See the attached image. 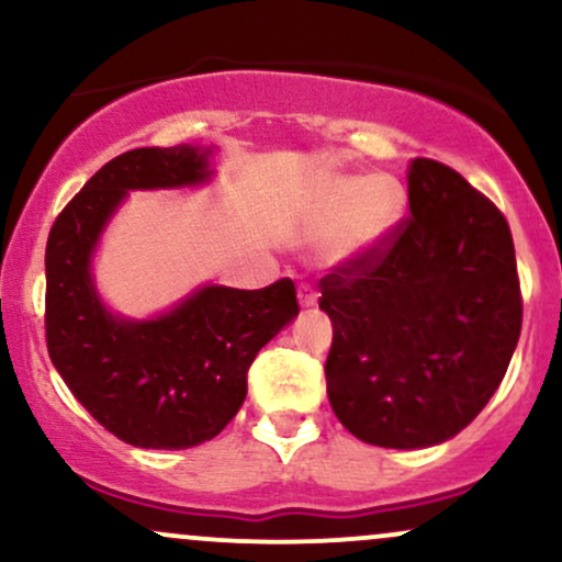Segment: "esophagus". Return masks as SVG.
<instances>
[{
    "instance_id": "1",
    "label": "esophagus",
    "mask_w": 562,
    "mask_h": 562,
    "mask_svg": "<svg viewBox=\"0 0 562 562\" xmlns=\"http://www.w3.org/2000/svg\"><path fill=\"white\" fill-rule=\"evenodd\" d=\"M299 301H301L303 308L317 306V290L308 285V282H303V285L299 288Z\"/></svg>"
}]
</instances>
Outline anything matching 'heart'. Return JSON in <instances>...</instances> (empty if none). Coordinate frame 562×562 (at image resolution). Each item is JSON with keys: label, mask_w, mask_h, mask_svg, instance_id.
Here are the masks:
<instances>
[{"label": "heart", "mask_w": 562, "mask_h": 562, "mask_svg": "<svg viewBox=\"0 0 562 562\" xmlns=\"http://www.w3.org/2000/svg\"><path fill=\"white\" fill-rule=\"evenodd\" d=\"M325 209L344 214L330 240L333 259H357L370 254L396 229L404 216V190L391 177L344 173L327 182Z\"/></svg>", "instance_id": "obj_1"}]
</instances>
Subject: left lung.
<instances>
[{
    "label": "left lung",
    "mask_w": 562,
    "mask_h": 562,
    "mask_svg": "<svg viewBox=\"0 0 562 562\" xmlns=\"http://www.w3.org/2000/svg\"><path fill=\"white\" fill-rule=\"evenodd\" d=\"M406 182L409 216L319 280L333 322V412L348 434L385 449L434 447L473 423L524 322L502 211L438 160H412Z\"/></svg>",
    "instance_id": "left-lung-1"
}]
</instances>
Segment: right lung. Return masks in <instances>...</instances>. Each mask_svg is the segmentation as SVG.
I'll return each instance as SVG.
<instances>
[{
  "instance_id": "add662e5",
  "label": "right lung",
  "mask_w": 562,
  "mask_h": 562,
  "mask_svg": "<svg viewBox=\"0 0 562 562\" xmlns=\"http://www.w3.org/2000/svg\"><path fill=\"white\" fill-rule=\"evenodd\" d=\"M211 150L137 147L81 187L49 229L44 330L55 370L83 409L121 441L190 449L237 415L256 353L299 317L293 280L261 290L205 285L156 319L113 317L89 261L128 190L190 187L211 177Z\"/></svg>"
}]
</instances>
